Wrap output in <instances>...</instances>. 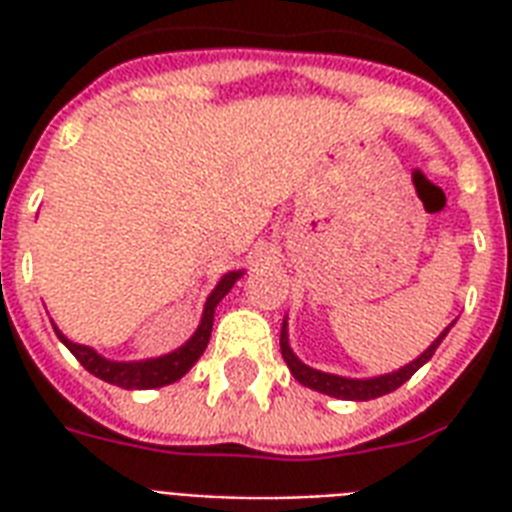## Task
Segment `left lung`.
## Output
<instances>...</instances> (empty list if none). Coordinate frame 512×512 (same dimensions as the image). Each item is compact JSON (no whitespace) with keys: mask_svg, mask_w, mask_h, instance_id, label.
<instances>
[{"mask_svg":"<svg viewBox=\"0 0 512 512\" xmlns=\"http://www.w3.org/2000/svg\"><path fill=\"white\" fill-rule=\"evenodd\" d=\"M449 329H444L438 340L430 345L425 353H422L417 361L412 364H406L404 369H398L393 374H382V377H372V380H348V377H337V374H327V372H319V369H311V366H305L300 358L292 353L289 348V340H287V321H284V327H281V356L287 361L289 372L295 374L297 382H303L305 388H313L319 390V393H327V396H335V398H345V401H369V398H380L390 390L401 388L409 377H412L417 369H420L425 361H430V356L436 353V348L441 345V340L446 337Z\"/></svg>","mask_w":512,"mask_h":512,"instance_id":"1","label":"left lung"}]
</instances>
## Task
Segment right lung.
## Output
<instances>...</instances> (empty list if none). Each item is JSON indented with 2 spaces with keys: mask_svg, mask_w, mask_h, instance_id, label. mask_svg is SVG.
Returning <instances> with one entry per match:
<instances>
[{
  "mask_svg": "<svg viewBox=\"0 0 512 512\" xmlns=\"http://www.w3.org/2000/svg\"><path fill=\"white\" fill-rule=\"evenodd\" d=\"M239 276H241L239 271L225 273L223 279H220V284L215 287V292L207 297L204 316H201V324L199 329H196V335L185 342L183 348H177L175 353H170V356L151 358V361H132V364H124V361H108V358L98 356V353H95L92 348H87V345H76V342L66 340V337L60 335L58 329H55V332H58V337L63 340V345L74 353L76 361H79L87 372L100 377V380H106L111 382V385H119V388H127V390L162 388V385H170V382L180 380V377H183V374L188 372L196 361H199L201 353L207 350L217 303L231 292V287L236 284Z\"/></svg>",
  "mask_w": 512,
  "mask_h": 512,
  "instance_id": "1",
  "label": "right lung"
}]
</instances>
